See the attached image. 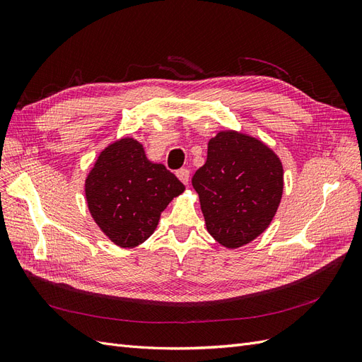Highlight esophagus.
I'll return each mask as SVG.
<instances>
[{
    "instance_id": "obj_1",
    "label": "esophagus",
    "mask_w": 362,
    "mask_h": 362,
    "mask_svg": "<svg viewBox=\"0 0 362 362\" xmlns=\"http://www.w3.org/2000/svg\"><path fill=\"white\" fill-rule=\"evenodd\" d=\"M177 177L184 185H187L189 178H190V172H189V169H180V170H177Z\"/></svg>"
}]
</instances>
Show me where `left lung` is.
<instances>
[{"instance_id":"1","label":"left lung","mask_w":362,"mask_h":362,"mask_svg":"<svg viewBox=\"0 0 362 362\" xmlns=\"http://www.w3.org/2000/svg\"><path fill=\"white\" fill-rule=\"evenodd\" d=\"M206 231L228 249L247 245L275 217L284 192V168L264 141L223 129L208 141L206 161L192 178Z\"/></svg>"}]
</instances>
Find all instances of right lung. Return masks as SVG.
I'll list each match as a JSON object with an SVG mask.
<instances>
[{
	"label": "right lung",
	"instance_id": "obj_1",
	"mask_svg": "<svg viewBox=\"0 0 362 362\" xmlns=\"http://www.w3.org/2000/svg\"><path fill=\"white\" fill-rule=\"evenodd\" d=\"M185 187L164 164L151 161L134 137L107 145L84 181L98 228L119 247H136L157 229L160 216Z\"/></svg>",
	"mask_w": 362,
	"mask_h": 362
}]
</instances>
